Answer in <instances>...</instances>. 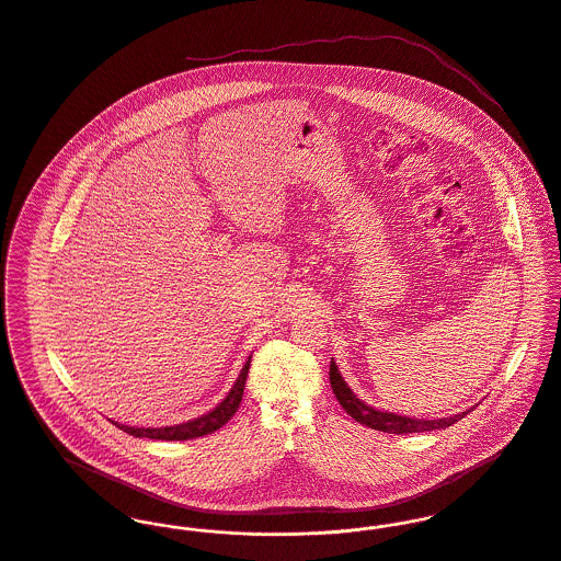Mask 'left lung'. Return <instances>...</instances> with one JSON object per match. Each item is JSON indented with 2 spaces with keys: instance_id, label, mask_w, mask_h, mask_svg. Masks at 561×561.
<instances>
[{
  "instance_id": "obj_1",
  "label": "left lung",
  "mask_w": 561,
  "mask_h": 561,
  "mask_svg": "<svg viewBox=\"0 0 561 561\" xmlns=\"http://www.w3.org/2000/svg\"><path fill=\"white\" fill-rule=\"evenodd\" d=\"M329 380H331V389L337 398V402L344 407V411L359 424L380 431V433H389V435H411V433H431L438 428H449L451 424H456L458 420H462L469 411H462L454 417H440V420H417V417H404V415H396V413H387V411H378L374 407H368L366 402H362L353 389L346 385V380L342 378V374L337 370L335 362L331 359V368H329Z\"/></svg>"
}]
</instances>
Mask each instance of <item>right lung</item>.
<instances>
[{
	"label": "right lung",
	"mask_w": 561,
	"mask_h": 561,
	"mask_svg": "<svg viewBox=\"0 0 561 561\" xmlns=\"http://www.w3.org/2000/svg\"><path fill=\"white\" fill-rule=\"evenodd\" d=\"M250 366L251 357L245 362L243 370L239 374L237 382L232 385V389L228 391V396L213 411H208L206 415H202L197 420H191L185 424H176V426H165V428H130V426H123V424H116V426L121 431H125L126 435L161 438V440H187V438H195V436L210 435V433L219 431L237 413V409L243 400Z\"/></svg>",
	"instance_id": "add662e5"
}]
</instances>
